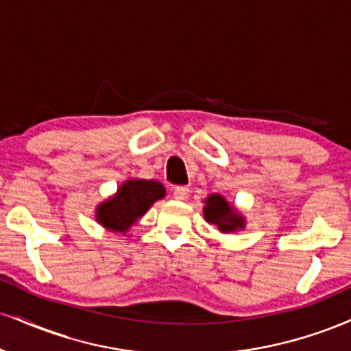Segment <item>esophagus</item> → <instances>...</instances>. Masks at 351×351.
<instances>
[{"label":"esophagus","instance_id":"34e87169","mask_svg":"<svg viewBox=\"0 0 351 351\" xmlns=\"http://www.w3.org/2000/svg\"><path fill=\"white\" fill-rule=\"evenodd\" d=\"M188 196H189V189L186 186H175V188H173V198H175V199L184 201V199H188Z\"/></svg>","mask_w":351,"mask_h":351}]
</instances>
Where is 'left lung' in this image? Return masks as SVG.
Returning a JSON list of instances; mask_svg holds the SVG:
<instances>
[{
    "mask_svg": "<svg viewBox=\"0 0 351 351\" xmlns=\"http://www.w3.org/2000/svg\"><path fill=\"white\" fill-rule=\"evenodd\" d=\"M204 217L208 223L216 224L221 232H232L236 229L244 228V219L229 206V203L223 196L211 195L206 199V206H204Z\"/></svg>",
    "mask_w": 351,
    "mask_h": 351,
    "instance_id": "left-lung-1",
    "label": "left lung"
}]
</instances>
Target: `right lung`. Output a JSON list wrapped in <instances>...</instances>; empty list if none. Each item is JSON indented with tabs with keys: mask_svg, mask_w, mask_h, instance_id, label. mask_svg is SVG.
Listing matches in <instances>:
<instances>
[{
	"mask_svg": "<svg viewBox=\"0 0 351 351\" xmlns=\"http://www.w3.org/2000/svg\"><path fill=\"white\" fill-rule=\"evenodd\" d=\"M163 196L165 188L158 181L130 180L119 188L114 198L100 204L97 221L110 231L127 232L132 224Z\"/></svg>",
	"mask_w": 351,
	"mask_h": 351,
	"instance_id": "obj_1",
	"label": "right lung"
}]
</instances>
